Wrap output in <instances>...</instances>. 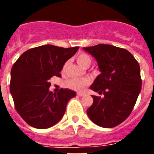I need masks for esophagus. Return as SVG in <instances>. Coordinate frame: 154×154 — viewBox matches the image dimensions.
Masks as SVG:
<instances>
[{"instance_id": "1", "label": "esophagus", "mask_w": 154, "mask_h": 154, "mask_svg": "<svg viewBox=\"0 0 154 154\" xmlns=\"http://www.w3.org/2000/svg\"><path fill=\"white\" fill-rule=\"evenodd\" d=\"M77 96H84V93H82V92H78V93H77Z\"/></svg>"}]
</instances>
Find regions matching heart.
I'll return each mask as SVG.
<instances>
[{
	"instance_id": "1",
	"label": "heart",
	"mask_w": 154,
	"mask_h": 154,
	"mask_svg": "<svg viewBox=\"0 0 154 154\" xmlns=\"http://www.w3.org/2000/svg\"><path fill=\"white\" fill-rule=\"evenodd\" d=\"M75 59L79 65L83 68L89 67L91 63H92V58L90 57V55H89L85 52L79 53V55H76ZM67 67L68 62H65L62 65V70H61L62 74L65 73V72L67 70ZM89 84H90V80L89 79L73 78L65 82V85L67 87L68 89H72V90L75 91H82L85 87L88 86Z\"/></svg>"
}]
</instances>
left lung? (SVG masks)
Instances as JSON below:
<instances>
[{
    "label": "left lung",
    "instance_id": "obj_1",
    "mask_svg": "<svg viewBox=\"0 0 154 154\" xmlns=\"http://www.w3.org/2000/svg\"><path fill=\"white\" fill-rule=\"evenodd\" d=\"M83 48L96 58L102 72L90 89L104 96H92L87 115L98 126L115 127L127 119L136 104L142 85L140 65L125 48L104 44Z\"/></svg>",
    "mask_w": 154,
    "mask_h": 154
}]
</instances>
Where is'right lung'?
I'll use <instances>...</instances> for the list:
<instances>
[{
	"mask_svg": "<svg viewBox=\"0 0 154 154\" xmlns=\"http://www.w3.org/2000/svg\"><path fill=\"white\" fill-rule=\"evenodd\" d=\"M79 47H57L51 45L24 51L12 66L10 91L14 108L28 125L47 129L56 124L65 114L69 99L75 92L61 89L49 91L50 79L60 77L63 64Z\"/></svg>",
	"mask_w": 154,
	"mask_h": 154,
	"instance_id": "right-lung-1",
	"label": "right lung"
}]
</instances>
